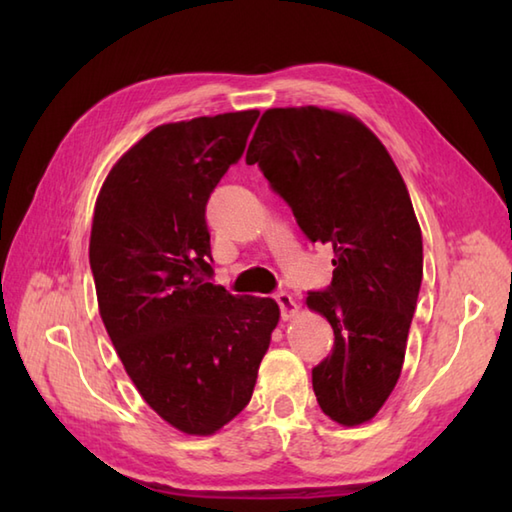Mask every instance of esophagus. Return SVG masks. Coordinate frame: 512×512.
Listing matches in <instances>:
<instances>
[{
	"instance_id": "34e87169",
	"label": "esophagus",
	"mask_w": 512,
	"mask_h": 512,
	"mask_svg": "<svg viewBox=\"0 0 512 512\" xmlns=\"http://www.w3.org/2000/svg\"><path fill=\"white\" fill-rule=\"evenodd\" d=\"M275 301H277V306H279V310H281V319L288 321L290 317H295L297 303H295V299H292V297L288 295V292H277Z\"/></svg>"
}]
</instances>
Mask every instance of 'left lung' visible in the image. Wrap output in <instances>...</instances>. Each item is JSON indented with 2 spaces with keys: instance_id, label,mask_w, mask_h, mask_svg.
I'll list each match as a JSON object with an SVG mask.
<instances>
[{
  "instance_id": "left-lung-1",
  "label": "left lung",
  "mask_w": 512,
  "mask_h": 512,
  "mask_svg": "<svg viewBox=\"0 0 512 512\" xmlns=\"http://www.w3.org/2000/svg\"><path fill=\"white\" fill-rule=\"evenodd\" d=\"M246 162H257L303 235L334 250L332 284L306 299L334 330L332 354L312 369L319 407L345 427L372 420L398 383L422 284L405 180L358 118L312 105L268 110Z\"/></svg>"
}]
</instances>
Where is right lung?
I'll return each mask as SVG.
<instances>
[{"label": "right lung", "instance_id": "add662e5", "mask_svg": "<svg viewBox=\"0 0 512 512\" xmlns=\"http://www.w3.org/2000/svg\"><path fill=\"white\" fill-rule=\"evenodd\" d=\"M257 116L151 129L116 162L94 209L90 268L107 334L147 405L189 436H211L248 405L279 321L273 299L211 284L206 202Z\"/></svg>", "mask_w": 512, "mask_h": 512}]
</instances>
